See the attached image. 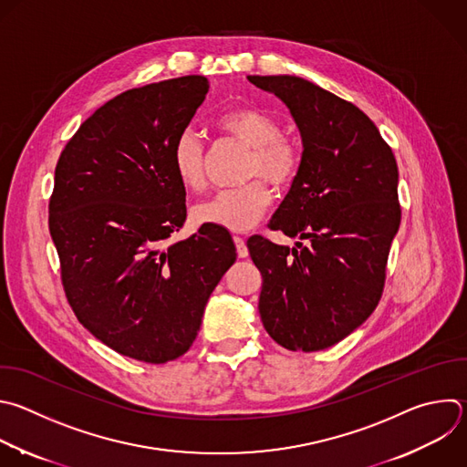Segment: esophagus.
I'll return each instance as SVG.
<instances>
[{"instance_id":"34e87169","label":"esophagus","mask_w":467,"mask_h":467,"mask_svg":"<svg viewBox=\"0 0 467 467\" xmlns=\"http://www.w3.org/2000/svg\"><path fill=\"white\" fill-rule=\"evenodd\" d=\"M234 244H236V253L240 258H247L249 256V249L245 245V240L240 236H234Z\"/></svg>"}]
</instances>
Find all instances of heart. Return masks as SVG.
Masks as SVG:
<instances>
[{"label":"heart","mask_w":467,"mask_h":467,"mask_svg":"<svg viewBox=\"0 0 467 467\" xmlns=\"http://www.w3.org/2000/svg\"><path fill=\"white\" fill-rule=\"evenodd\" d=\"M218 130L251 148L247 161V178L262 176L275 187H287L300 169L298 144L280 133V122L271 113L240 106L225 111L216 120ZM203 142L191 131H182L171 150V161L180 183L192 192L205 189ZM271 205V191L262 180H253L240 189L222 191L214 198L198 203L192 216L198 223L218 225L231 231H249L254 227Z\"/></svg>","instance_id":"heart-1"}]
</instances>
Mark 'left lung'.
<instances>
[{
	"label": "left lung",
	"mask_w": 467,
	"mask_h": 467,
	"mask_svg": "<svg viewBox=\"0 0 467 467\" xmlns=\"http://www.w3.org/2000/svg\"><path fill=\"white\" fill-rule=\"evenodd\" d=\"M247 78L287 106L302 139L298 174L269 222L298 242H247L264 278L258 312L280 347L325 350L359 328L381 298L401 220L398 165L352 102L295 75Z\"/></svg>",
	"instance_id": "1"
}]
</instances>
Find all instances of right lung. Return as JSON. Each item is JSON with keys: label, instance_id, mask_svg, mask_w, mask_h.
I'll return each instance as SVG.
<instances>
[{"label": "right lung", "instance_id": "1", "mask_svg": "<svg viewBox=\"0 0 467 467\" xmlns=\"http://www.w3.org/2000/svg\"><path fill=\"white\" fill-rule=\"evenodd\" d=\"M200 75L128 89L66 144L49 231L77 319L115 352L161 365L194 343L207 300L236 260L223 227L171 242L187 218L171 150L205 100Z\"/></svg>", "mask_w": 467, "mask_h": 467}]
</instances>
